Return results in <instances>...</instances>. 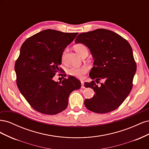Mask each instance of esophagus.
Returning a JSON list of instances; mask_svg holds the SVG:
<instances>
[{
  "mask_svg": "<svg viewBox=\"0 0 149 149\" xmlns=\"http://www.w3.org/2000/svg\"><path fill=\"white\" fill-rule=\"evenodd\" d=\"M81 88H83V89L85 88L84 86V82L83 81H81Z\"/></svg>",
  "mask_w": 149,
  "mask_h": 149,
  "instance_id": "obj_1",
  "label": "esophagus"
}]
</instances>
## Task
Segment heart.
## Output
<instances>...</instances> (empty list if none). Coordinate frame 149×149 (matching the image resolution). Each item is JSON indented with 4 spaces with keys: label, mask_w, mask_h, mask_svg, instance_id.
Wrapping results in <instances>:
<instances>
[{
    "label": "heart",
    "mask_w": 149,
    "mask_h": 149,
    "mask_svg": "<svg viewBox=\"0 0 149 149\" xmlns=\"http://www.w3.org/2000/svg\"><path fill=\"white\" fill-rule=\"evenodd\" d=\"M73 49H74V51L81 56H83L84 55H85V54L88 53V48L85 45L82 43H78V44L74 45L73 46ZM66 51H67L66 49H64V51L61 54V60L63 61L65 60ZM88 70V67L85 66L78 67V68L73 67V68H71L69 70L68 73L71 76H73L75 78L81 79L83 78L84 75L87 73Z\"/></svg>",
    "instance_id": "1"
}]
</instances>
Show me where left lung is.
<instances>
[{
	"mask_svg": "<svg viewBox=\"0 0 149 149\" xmlns=\"http://www.w3.org/2000/svg\"><path fill=\"white\" fill-rule=\"evenodd\" d=\"M75 43L88 47L94 59L89 76L95 81L84 86L92 88L95 94L85 100L86 107L100 114L116 109L132 88L137 65L131 46L118 33L103 29L80 33ZM100 80L104 83L99 87L95 83Z\"/></svg>",
	"mask_w": 149,
	"mask_h": 149,
	"instance_id": "left-lung-1",
	"label": "left lung"
}]
</instances>
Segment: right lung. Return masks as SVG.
Returning <instances> with one entry per match:
<instances>
[{"label":"right lung","mask_w":149,"mask_h":149,"mask_svg":"<svg viewBox=\"0 0 149 149\" xmlns=\"http://www.w3.org/2000/svg\"><path fill=\"white\" fill-rule=\"evenodd\" d=\"M78 33H64L47 29L26 39L20 48L15 64L17 85L35 110L54 115L64 111L70 94L81 86L79 81L69 76L60 83L53 77L60 70L61 54Z\"/></svg>","instance_id":"1"}]
</instances>
